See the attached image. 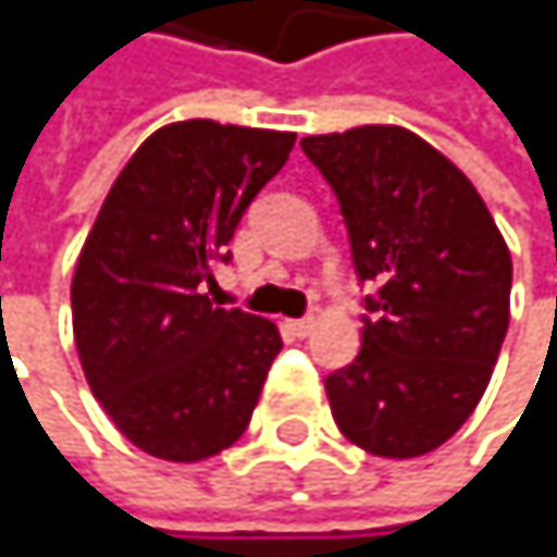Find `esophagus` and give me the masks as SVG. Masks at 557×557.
Here are the masks:
<instances>
[{
	"label": "esophagus",
	"instance_id": "obj_1",
	"mask_svg": "<svg viewBox=\"0 0 557 557\" xmlns=\"http://www.w3.org/2000/svg\"><path fill=\"white\" fill-rule=\"evenodd\" d=\"M313 324H317V320L313 317H300V320H287V327L297 334V337H307L310 331H313Z\"/></svg>",
	"mask_w": 557,
	"mask_h": 557
}]
</instances>
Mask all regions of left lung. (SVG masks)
I'll return each instance as SVG.
<instances>
[{
	"label": "left lung",
	"instance_id": "8db88e82",
	"mask_svg": "<svg viewBox=\"0 0 557 557\" xmlns=\"http://www.w3.org/2000/svg\"><path fill=\"white\" fill-rule=\"evenodd\" d=\"M337 194L368 297L354 363L327 377L341 434L421 458L478 408L511 313V253L471 180L404 126L304 136Z\"/></svg>",
	"mask_w": 557,
	"mask_h": 557
}]
</instances>
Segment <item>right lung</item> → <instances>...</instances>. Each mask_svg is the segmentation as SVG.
Segmentation results:
<instances>
[{"label": "right lung", "mask_w": 557, "mask_h": 557, "mask_svg": "<svg viewBox=\"0 0 557 557\" xmlns=\"http://www.w3.org/2000/svg\"><path fill=\"white\" fill-rule=\"evenodd\" d=\"M294 133L170 123L116 176L73 273V334L102 411L139 451L203 461L237 441L284 341L203 294Z\"/></svg>", "instance_id": "right-lung-1"}]
</instances>
